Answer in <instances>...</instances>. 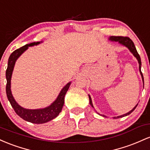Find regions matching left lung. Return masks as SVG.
Returning a JSON list of instances; mask_svg holds the SVG:
<instances>
[{
	"mask_svg": "<svg viewBox=\"0 0 150 150\" xmlns=\"http://www.w3.org/2000/svg\"><path fill=\"white\" fill-rule=\"evenodd\" d=\"M109 40H111V41L118 42L119 43L121 44V45L125 46L126 47H127L129 49V50L131 52V53H132V54H133L134 56L136 57V59H137V61H138V63H139V72H140L141 76H142V79L143 85H144V77H143L142 73V71H141V65H142V63H141L140 57H139V54L137 53V50H136L135 46H134L133 42H132V40H131V39L129 38L128 37H122V36H111V37H110ZM88 97H89V103H90V105H91V107L93 108V103H92L91 98V96L89 95H88ZM137 104L129 112H127L126 114H124V115H120V116H117V117H113V118L114 119L120 118V117H124V116L129 115V114H130L131 112L133 111L134 109L136 108V107H137ZM103 116H104V115H103ZM104 117H105V116H104Z\"/></svg>",
	"mask_w": 150,
	"mask_h": 150,
	"instance_id": "obj_1",
	"label": "left lung"
}]
</instances>
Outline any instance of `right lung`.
Masks as SVG:
<instances>
[{
	"instance_id": "1",
	"label": "right lung",
	"mask_w": 150,
	"mask_h": 150,
	"mask_svg": "<svg viewBox=\"0 0 150 150\" xmlns=\"http://www.w3.org/2000/svg\"><path fill=\"white\" fill-rule=\"evenodd\" d=\"M40 42H33L28 44V45H25L22 47L15 50L13 53L11 54L8 59V68L6 69V79H7V84H6V94L8 100L11 103L12 107L14 109L15 112L18 114L21 118L23 120L30 122L32 123L35 124H42L45 123L48 121L52 120V119L58 116L59 112L62 111V109L63 108L64 103V96L66 95L67 91H68L70 86L71 82L68 83L62 89L59 94L58 97L57 98L56 100L54 101L50 106L45 108L41 109H35V110H31V109H26L24 108L21 107V105H18L16 101V100L12 95L11 90V81L12 74H13V69H14L15 64H16V60L18 59V57L23 54L25 50H28V47L34 46V45H38L40 44Z\"/></svg>"
}]
</instances>
